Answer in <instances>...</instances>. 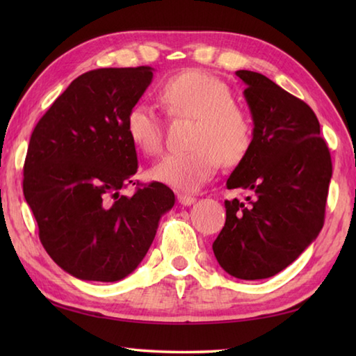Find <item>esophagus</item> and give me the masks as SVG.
<instances>
[{
  "mask_svg": "<svg viewBox=\"0 0 356 356\" xmlns=\"http://www.w3.org/2000/svg\"><path fill=\"white\" fill-rule=\"evenodd\" d=\"M177 200L180 205L190 207L195 202V197H193V195H190V194H177Z\"/></svg>",
  "mask_w": 356,
  "mask_h": 356,
  "instance_id": "34e87169",
  "label": "esophagus"
}]
</instances>
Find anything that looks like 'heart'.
<instances>
[{
    "mask_svg": "<svg viewBox=\"0 0 356 356\" xmlns=\"http://www.w3.org/2000/svg\"><path fill=\"white\" fill-rule=\"evenodd\" d=\"M159 99L171 116L194 119V125L191 149L166 154L151 166L148 176L156 182L179 191H195L216 176L222 161L237 165L251 149V118L234 102L229 87L213 74L202 70L176 74L159 90ZM125 131L142 153L153 156L163 147L161 118L145 102L128 110Z\"/></svg>",
    "mask_w": 356,
    "mask_h": 356,
    "instance_id": "obj_1",
    "label": "heart"
}]
</instances>
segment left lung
<instances>
[{"label": "left lung", "instance_id": "8db88e82", "mask_svg": "<svg viewBox=\"0 0 356 356\" xmlns=\"http://www.w3.org/2000/svg\"><path fill=\"white\" fill-rule=\"evenodd\" d=\"M254 138L226 182L249 193L225 200L226 222L213 243L218 264L240 280L274 277L318 237L332 161L315 113L261 73L238 70Z\"/></svg>", "mask_w": 356, "mask_h": 356}]
</instances>
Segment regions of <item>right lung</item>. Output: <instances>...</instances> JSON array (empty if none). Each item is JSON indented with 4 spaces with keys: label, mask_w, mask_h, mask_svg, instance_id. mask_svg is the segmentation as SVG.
<instances>
[{
    "label": "right lung",
    "mask_w": 356,
    "mask_h": 356,
    "mask_svg": "<svg viewBox=\"0 0 356 356\" xmlns=\"http://www.w3.org/2000/svg\"><path fill=\"white\" fill-rule=\"evenodd\" d=\"M151 67L81 74L30 138L22 190L40 240L59 268L87 282H119L139 266L174 193L153 182L119 191L138 171L125 116L153 81ZM134 185V184H133Z\"/></svg>",
    "instance_id": "1"
}]
</instances>
